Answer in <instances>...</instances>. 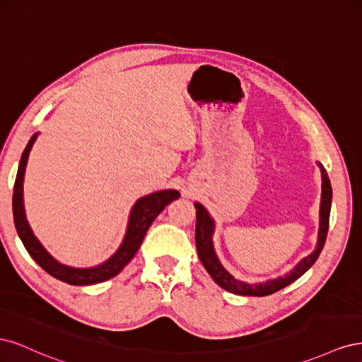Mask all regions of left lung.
I'll use <instances>...</instances> for the list:
<instances>
[{
  "instance_id": "obj_1",
  "label": "left lung",
  "mask_w": 362,
  "mask_h": 362,
  "mask_svg": "<svg viewBox=\"0 0 362 362\" xmlns=\"http://www.w3.org/2000/svg\"><path fill=\"white\" fill-rule=\"evenodd\" d=\"M319 168L322 170V204H320V229H319V240H317V247L311 255L303 258L298 266H296L286 276L266 281L262 284H246L243 281L235 279L231 273H228L221 261L217 259L216 252L213 247V231H214V222L206 213L205 208L196 202V250H198V257L206 272L210 273V276L214 279L217 286H221L223 290L240 294V296H267L272 293H276L278 290L290 286L298 278H300L303 273L308 270L314 262L319 258L320 252L325 246L326 235H327V228H329V213H331V202H332V187L331 181L322 163H319Z\"/></svg>"
}]
</instances>
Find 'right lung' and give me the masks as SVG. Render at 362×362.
Segmentation results:
<instances>
[{
  "mask_svg": "<svg viewBox=\"0 0 362 362\" xmlns=\"http://www.w3.org/2000/svg\"><path fill=\"white\" fill-rule=\"evenodd\" d=\"M35 140H36V136H33L28 141L25 151L23 152L18 175H16V181H15V187H13L15 226H16L18 235L21 240H23L27 252L43 270L49 273L51 276L66 284H71V286H92V284L104 282L107 279L116 276L117 273L128 264L131 258L136 255V252L139 250L141 242H144V238L146 235V231L152 225V222L156 221V217L164 210V206L178 199L180 193L177 190H161V192L151 193L145 196V198H140L133 206V210H131L128 229H127L122 245H120L116 254L110 259L105 261L104 264L92 267V269H75V267L60 264L59 261L54 259L48 252L43 249V246L39 243V240L35 237V234L31 233L25 218L24 202H23V181H24L27 160Z\"/></svg>",
  "mask_w": 362,
  "mask_h": 362,
  "instance_id": "obj_1",
  "label": "right lung"
}]
</instances>
